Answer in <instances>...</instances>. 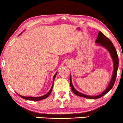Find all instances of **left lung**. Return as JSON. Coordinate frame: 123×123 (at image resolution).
Listing matches in <instances>:
<instances>
[{"mask_svg": "<svg viewBox=\"0 0 123 123\" xmlns=\"http://www.w3.org/2000/svg\"><path fill=\"white\" fill-rule=\"evenodd\" d=\"M95 43H96L97 45L101 46L102 47H104V48H105L110 53V56L112 58V62H113L114 70L113 72H112L111 78L110 81L109 82V85L107 86V87L105 89V90L103 92H102L101 93L97 96H90L85 95V94L80 93V92L75 90L74 87L73 86V84H72L71 75H70V85L73 93L80 97H84V98H86L88 99H97L100 98V97L103 96L104 95H105V94H106L107 92H109L111 90L114 83H115L116 77H117V69H118L119 67V58L118 56H117V54L115 48L114 47L113 44H112V42L107 37H106L101 31L99 32L98 33V37H97V39L96 40Z\"/></svg>", "mask_w": 123, "mask_h": 123, "instance_id": "8db88e82", "label": "left lung"}]
</instances>
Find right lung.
Returning <instances> with one entry per match:
<instances>
[{"instance_id": "add662e5", "label": "right lung", "mask_w": 123, "mask_h": 123, "mask_svg": "<svg viewBox=\"0 0 123 123\" xmlns=\"http://www.w3.org/2000/svg\"><path fill=\"white\" fill-rule=\"evenodd\" d=\"M21 34H20V35H21ZM57 73H58V72H56V73L55 74V75H54V77H53V85H52V86H51V89H50L48 93L46 94V95H43V96H40V97H30V96L26 97V96H21V95H19V94L17 93L18 95H19V96L21 97V98H22L23 99H25V100H31V101H40V100H43V99H45V98H47V97H48L50 95V93H51V92L52 91V90H53V85H54V82L55 77H56V75L57 74Z\"/></svg>"}]
</instances>
